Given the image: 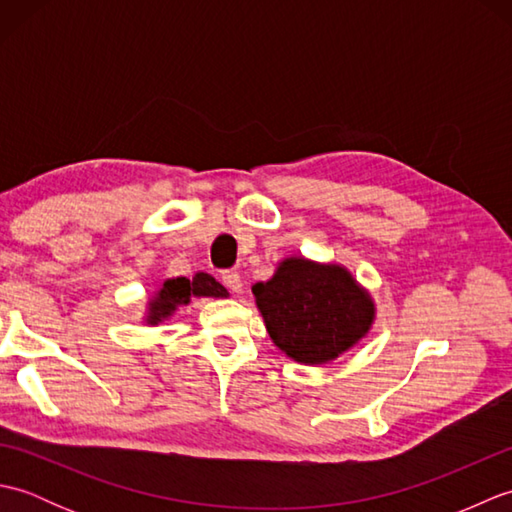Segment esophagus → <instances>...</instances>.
I'll return each mask as SVG.
<instances>
[{"label":"esophagus","instance_id":"obj_1","mask_svg":"<svg viewBox=\"0 0 512 512\" xmlns=\"http://www.w3.org/2000/svg\"><path fill=\"white\" fill-rule=\"evenodd\" d=\"M222 284L231 292H242V288H244L242 277H239L235 270H226V273H222Z\"/></svg>","mask_w":512,"mask_h":512}]
</instances>
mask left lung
Returning <instances> with one entry per match:
<instances>
[{
  "mask_svg": "<svg viewBox=\"0 0 512 512\" xmlns=\"http://www.w3.org/2000/svg\"><path fill=\"white\" fill-rule=\"evenodd\" d=\"M270 339L292 361L323 365L365 339L376 319L369 292L341 264L301 255L279 262L275 275L253 286Z\"/></svg>",
  "mask_w": 512,
  "mask_h": 512,
  "instance_id": "8db88e82",
  "label": "left lung"
}]
</instances>
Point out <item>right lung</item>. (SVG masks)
<instances>
[{"mask_svg":"<svg viewBox=\"0 0 512 512\" xmlns=\"http://www.w3.org/2000/svg\"><path fill=\"white\" fill-rule=\"evenodd\" d=\"M193 297L224 299L228 297V292L220 281H215L206 273H195L193 279H187V277L167 279L165 284L160 286V290H156V295L149 299L145 323L147 325L162 323L165 319H169L180 306H187Z\"/></svg>","mask_w":512,"mask_h":512,"instance_id":"1","label":"right lung"}]
</instances>
